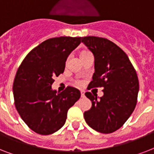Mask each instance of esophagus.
Here are the masks:
<instances>
[{"instance_id": "obj_1", "label": "esophagus", "mask_w": 154, "mask_h": 154, "mask_svg": "<svg viewBox=\"0 0 154 154\" xmlns=\"http://www.w3.org/2000/svg\"><path fill=\"white\" fill-rule=\"evenodd\" d=\"M81 95H82V97H85V92L83 90H81Z\"/></svg>"}]
</instances>
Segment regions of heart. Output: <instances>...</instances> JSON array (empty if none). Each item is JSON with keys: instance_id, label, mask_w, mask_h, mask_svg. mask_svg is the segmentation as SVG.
<instances>
[{"instance_id": "1", "label": "heart", "mask_w": 154, "mask_h": 154, "mask_svg": "<svg viewBox=\"0 0 154 154\" xmlns=\"http://www.w3.org/2000/svg\"><path fill=\"white\" fill-rule=\"evenodd\" d=\"M86 53V52H83V53H81V55H82V54H83V53ZM77 84H80V83H79V82H78V83H77Z\"/></svg>"}]
</instances>
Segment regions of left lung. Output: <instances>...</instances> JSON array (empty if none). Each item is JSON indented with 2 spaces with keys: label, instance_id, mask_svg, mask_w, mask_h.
Masks as SVG:
<instances>
[{
  "label": "left lung",
  "instance_id": "left-lung-1",
  "mask_svg": "<svg viewBox=\"0 0 154 154\" xmlns=\"http://www.w3.org/2000/svg\"><path fill=\"white\" fill-rule=\"evenodd\" d=\"M82 42L94 56L95 72L88 88H104L101 97L85 93L92 106L84 112L85 120L94 130L110 134L134 112L139 90L137 75L126 53L109 40L85 37Z\"/></svg>",
  "mask_w": 154,
  "mask_h": 154
}]
</instances>
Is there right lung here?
Returning a JSON list of instances; mask_svg holds the SVG:
<instances>
[{
    "instance_id": "add662e5",
    "label": "right lung",
    "mask_w": 154,
    "mask_h": 154,
    "mask_svg": "<svg viewBox=\"0 0 154 154\" xmlns=\"http://www.w3.org/2000/svg\"><path fill=\"white\" fill-rule=\"evenodd\" d=\"M81 43V37L50 38L29 53L13 82L16 109L30 129L42 135L55 133L65 125L68 110L80 98L73 87L57 93L53 77L65 70L68 57Z\"/></svg>"
}]
</instances>
